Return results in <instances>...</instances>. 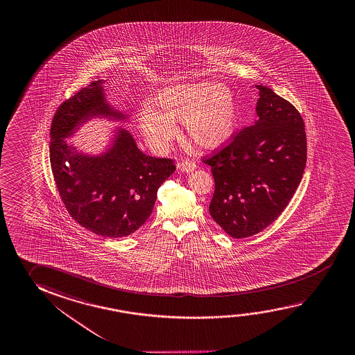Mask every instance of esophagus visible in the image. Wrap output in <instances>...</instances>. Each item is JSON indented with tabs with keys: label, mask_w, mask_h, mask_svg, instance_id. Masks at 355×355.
<instances>
[{
	"label": "esophagus",
	"mask_w": 355,
	"mask_h": 355,
	"mask_svg": "<svg viewBox=\"0 0 355 355\" xmlns=\"http://www.w3.org/2000/svg\"><path fill=\"white\" fill-rule=\"evenodd\" d=\"M178 168L182 171V172H192L194 169L197 168V164L191 161V159H184V161H182V162L178 164Z\"/></svg>",
	"instance_id": "1"
}]
</instances>
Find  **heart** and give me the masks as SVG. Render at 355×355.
I'll list each match as a JSON object with an SVG mask.
<instances>
[{
	"mask_svg": "<svg viewBox=\"0 0 355 355\" xmlns=\"http://www.w3.org/2000/svg\"><path fill=\"white\" fill-rule=\"evenodd\" d=\"M175 121H183L189 139L204 148H218L232 139L236 123L233 94L209 82L175 84L158 92L151 109L141 114L147 140L163 148L175 135Z\"/></svg>",
	"mask_w": 355,
	"mask_h": 355,
	"instance_id": "b5f03b06",
	"label": "heart"
}]
</instances>
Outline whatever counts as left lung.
<instances>
[{
	"label": "left lung",
	"mask_w": 355,
	"mask_h": 355,
	"mask_svg": "<svg viewBox=\"0 0 355 355\" xmlns=\"http://www.w3.org/2000/svg\"><path fill=\"white\" fill-rule=\"evenodd\" d=\"M256 87L259 120L202 159L214 177L210 215L236 239L260 233L279 218L301 183L307 161L301 114L271 89Z\"/></svg>",
	"instance_id": "1"
}]
</instances>
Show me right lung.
<instances>
[{"instance_id":"right-lung-1","label":"right lung","mask_w":355,"mask_h":355,"mask_svg":"<svg viewBox=\"0 0 355 355\" xmlns=\"http://www.w3.org/2000/svg\"><path fill=\"white\" fill-rule=\"evenodd\" d=\"M93 82L59 106L51 126L49 158L59 197L70 216L105 238L135 233L151 215L159 186L175 172L171 158L147 156L132 136L120 130L103 156L76 153L65 137L94 115L125 116L105 103L101 84Z\"/></svg>"}]
</instances>
